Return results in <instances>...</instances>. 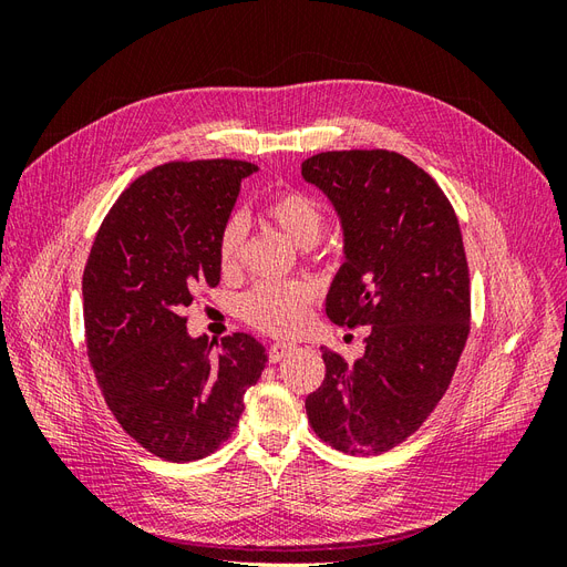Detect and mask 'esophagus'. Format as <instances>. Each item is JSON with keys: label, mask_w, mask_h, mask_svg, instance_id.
Listing matches in <instances>:
<instances>
[{"label": "esophagus", "mask_w": 567, "mask_h": 567, "mask_svg": "<svg viewBox=\"0 0 567 567\" xmlns=\"http://www.w3.org/2000/svg\"><path fill=\"white\" fill-rule=\"evenodd\" d=\"M293 350H296L293 342H274V346L269 348V362L279 364L281 359H286Z\"/></svg>", "instance_id": "esophagus-1"}]
</instances>
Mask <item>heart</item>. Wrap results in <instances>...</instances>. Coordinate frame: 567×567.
I'll use <instances>...</instances> for the list:
<instances>
[{
    "label": "heart",
    "instance_id": "obj_1",
    "mask_svg": "<svg viewBox=\"0 0 567 567\" xmlns=\"http://www.w3.org/2000/svg\"><path fill=\"white\" fill-rule=\"evenodd\" d=\"M262 217L300 248H312L321 238L326 225L321 203L310 194L300 192V188H284V192L274 194L262 205ZM244 219L234 215L219 231L217 255L221 267L234 269L238 265L244 252ZM312 307L315 290L307 284L265 281L252 286L244 296L241 315L255 329L271 336H293L310 321Z\"/></svg>",
    "mask_w": 567,
    "mask_h": 567
}]
</instances>
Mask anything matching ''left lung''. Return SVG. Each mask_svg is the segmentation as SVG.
Wrapping results in <instances>:
<instances>
[{"instance_id": "obj_1", "label": "left lung", "mask_w": 567, "mask_h": 567, "mask_svg": "<svg viewBox=\"0 0 567 567\" xmlns=\"http://www.w3.org/2000/svg\"><path fill=\"white\" fill-rule=\"evenodd\" d=\"M302 177L329 196L346 262L326 296L338 326H371L364 357L321 348L305 400L315 433L346 454H383L414 435L447 392L471 333L458 219L437 182L394 151H326Z\"/></svg>"}]
</instances>
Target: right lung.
I'll list each match as a JSON object with an SVG mask.
<instances>
[{
    "instance_id": "right-lung-1",
    "label": "right lung",
    "mask_w": 567,
    "mask_h": 567,
    "mask_svg": "<svg viewBox=\"0 0 567 567\" xmlns=\"http://www.w3.org/2000/svg\"><path fill=\"white\" fill-rule=\"evenodd\" d=\"M257 173L246 161L153 167L101 221L82 277L84 338L101 394L123 431L165 461H196L227 442L244 394L267 364L262 342L186 333L184 310L219 284V231Z\"/></svg>"
}]
</instances>
